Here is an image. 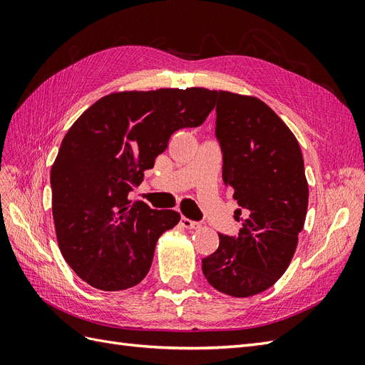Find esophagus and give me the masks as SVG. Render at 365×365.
Segmentation results:
<instances>
[{
    "label": "esophagus",
    "mask_w": 365,
    "mask_h": 365,
    "mask_svg": "<svg viewBox=\"0 0 365 365\" xmlns=\"http://www.w3.org/2000/svg\"><path fill=\"white\" fill-rule=\"evenodd\" d=\"M181 225H182L184 228L196 230V228H200V227H201V222H197V220H192V219H189V217L182 216V217H181Z\"/></svg>",
    "instance_id": "1"
}]
</instances>
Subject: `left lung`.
I'll use <instances>...</instances> for the list:
<instances>
[{"mask_svg": "<svg viewBox=\"0 0 365 365\" xmlns=\"http://www.w3.org/2000/svg\"><path fill=\"white\" fill-rule=\"evenodd\" d=\"M213 96L222 180L240 205L242 227L237 236L219 235L202 272L215 289L250 297L289 267L307 212L304 163L297 138L267 103L227 91Z\"/></svg>", "mask_w": 365, "mask_h": 365, "instance_id": "1", "label": "left lung"}]
</instances>
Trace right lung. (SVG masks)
<instances>
[{
  "label": "right lung",
  "mask_w": 365,
  "mask_h": 365,
  "mask_svg": "<svg viewBox=\"0 0 365 365\" xmlns=\"http://www.w3.org/2000/svg\"><path fill=\"white\" fill-rule=\"evenodd\" d=\"M213 101L205 88L114 93L63 137L50 173L54 227L63 259L93 288L123 291L146 277L158 237L181 216L128 195L173 132L204 123Z\"/></svg>",
  "instance_id": "add662e5"
}]
</instances>
